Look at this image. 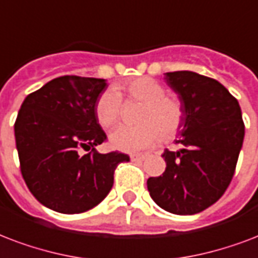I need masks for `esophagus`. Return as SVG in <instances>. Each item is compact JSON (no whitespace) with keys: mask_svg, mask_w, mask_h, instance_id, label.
<instances>
[{"mask_svg":"<svg viewBox=\"0 0 258 258\" xmlns=\"http://www.w3.org/2000/svg\"><path fill=\"white\" fill-rule=\"evenodd\" d=\"M146 158V154H131V161L134 162H141Z\"/></svg>","mask_w":258,"mask_h":258,"instance_id":"esophagus-1","label":"esophagus"}]
</instances>
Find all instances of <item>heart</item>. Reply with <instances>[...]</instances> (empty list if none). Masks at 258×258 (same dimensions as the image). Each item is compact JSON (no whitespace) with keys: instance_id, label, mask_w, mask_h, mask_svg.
<instances>
[{"instance_id":"1","label":"heart","mask_w":258,"mask_h":258,"mask_svg":"<svg viewBox=\"0 0 258 258\" xmlns=\"http://www.w3.org/2000/svg\"><path fill=\"white\" fill-rule=\"evenodd\" d=\"M130 101L143 103L139 113V125H120L112 131V147L120 151L135 153L145 150L162 139L172 141L182 130L185 107L174 94H166L165 86L151 77H138L119 88ZM116 90L108 89L96 101V117L104 128L115 125L121 116L123 100Z\"/></svg>"}]
</instances>
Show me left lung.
Instances as JSON below:
<instances>
[{"instance_id": "obj_1", "label": "left lung", "mask_w": 258, "mask_h": 258, "mask_svg": "<svg viewBox=\"0 0 258 258\" xmlns=\"http://www.w3.org/2000/svg\"><path fill=\"white\" fill-rule=\"evenodd\" d=\"M166 81L185 107L177 145L165 150L166 169L150 177L155 203L177 215H194L216 203L233 180L245 124L237 98L214 78L194 72L166 73Z\"/></svg>"}]
</instances>
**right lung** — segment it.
I'll return each mask as SVG.
<instances>
[{"label":"right lung","mask_w":258,"mask_h":258,"mask_svg":"<svg viewBox=\"0 0 258 258\" xmlns=\"http://www.w3.org/2000/svg\"><path fill=\"white\" fill-rule=\"evenodd\" d=\"M105 86L101 78L58 77L21 104L15 121L20 170L37 202L56 212L97 206L113 185L117 165L130 161L124 153L94 149L107 142L94 112Z\"/></svg>","instance_id":"obj_1"}]
</instances>
